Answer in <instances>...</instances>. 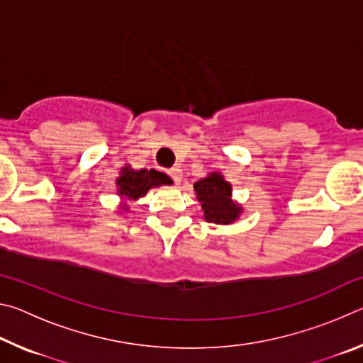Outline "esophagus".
Here are the masks:
<instances>
[{
	"label": "esophagus",
	"mask_w": 363,
	"mask_h": 363,
	"mask_svg": "<svg viewBox=\"0 0 363 363\" xmlns=\"http://www.w3.org/2000/svg\"><path fill=\"white\" fill-rule=\"evenodd\" d=\"M168 176L171 177V179H173L176 184H179L181 182V176H182V173H181V169L179 168H171V169H168Z\"/></svg>",
	"instance_id": "obj_1"
}]
</instances>
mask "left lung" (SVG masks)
Segmentation results:
<instances>
[{"label": "left lung", "instance_id": "1", "mask_svg": "<svg viewBox=\"0 0 363 363\" xmlns=\"http://www.w3.org/2000/svg\"><path fill=\"white\" fill-rule=\"evenodd\" d=\"M196 199L205 211V219L214 224H230L238 218L242 208L230 200L232 187L220 174H210L195 182Z\"/></svg>", "mask_w": 363, "mask_h": 363}]
</instances>
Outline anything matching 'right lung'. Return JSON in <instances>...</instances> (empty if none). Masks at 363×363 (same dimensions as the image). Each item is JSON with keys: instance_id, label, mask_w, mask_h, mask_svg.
Instances as JSON below:
<instances>
[{"instance_id": "right-lung-1", "label": "right lung", "mask_w": 363, "mask_h": 363, "mask_svg": "<svg viewBox=\"0 0 363 363\" xmlns=\"http://www.w3.org/2000/svg\"><path fill=\"white\" fill-rule=\"evenodd\" d=\"M163 184H167V176L155 169L133 171L125 168L121 176L116 179L118 195L125 200H138L149 192V189L163 186ZM121 210H128V205H123Z\"/></svg>"}]
</instances>
